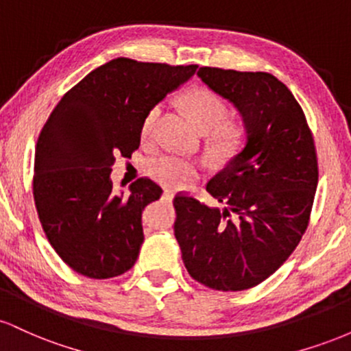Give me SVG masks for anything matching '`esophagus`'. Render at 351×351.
Masks as SVG:
<instances>
[{
    "label": "esophagus",
    "mask_w": 351,
    "mask_h": 351,
    "mask_svg": "<svg viewBox=\"0 0 351 351\" xmlns=\"http://www.w3.org/2000/svg\"><path fill=\"white\" fill-rule=\"evenodd\" d=\"M163 199H167V201H171L173 199V191H171V189H165V191H163Z\"/></svg>",
    "instance_id": "34e87169"
}]
</instances>
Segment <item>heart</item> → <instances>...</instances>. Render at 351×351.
Wrapping results in <instances>:
<instances>
[{"instance_id":"obj_1","label":"heart","mask_w":351,"mask_h":351,"mask_svg":"<svg viewBox=\"0 0 351 351\" xmlns=\"http://www.w3.org/2000/svg\"><path fill=\"white\" fill-rule=\"evenodd\" d=\"M184 107L189 117L195 120L201 130H213L215 142L219 148L234 147L241 136V125L231 120H223L226 117L228 107L221 95L206 87H195L184 95ZM162 106L156 104L143 117L140 135L143 140H150L155 122L158 119ZM201 165L196 160L184 158L176 155H162L152 158L147 163V173L153 180L168 186H184L198 178Z\"/></svg>"}]
</instances>
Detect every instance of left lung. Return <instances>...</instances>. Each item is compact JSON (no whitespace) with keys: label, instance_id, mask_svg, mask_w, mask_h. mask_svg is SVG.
Returning <instances> with one entry per match:
<instances>
[{"label":"left lung","instance_id":"left-lung-1","mask_svg":"<svg viewBox=\"0 0 351 351\" xmlns=\"http://www.w3.org/2000/svg\"><path fill=\"white\" fill-rule=\"evenodd\" d=\"M199 79L237 107L245 143L206 191L173 199L175 237L189 276L209 289L245 291L280 267L308 226L318 183L315 143L292 92L267 72L199 67Z\"/></svg>","mask_w":351,"mask_h":351}]
</instances>
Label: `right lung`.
<instances>
[{
  "instance_id": "1",
  "label": "right lung",
  "mask_w": 351,
  "mask_h": 351,
  "mask_svg": "<svg viewBox=\"0 0 351 351\" xmlns=\"http://www.w3.org/2000/svg\"><path fill=\"white\" fill-rule=\"evenodd\" d=\"M198 66L119 58L64 94L44 123L34 155L33 195L44 234L72 271L110 279L134 267L142 211L162 196L150 178L128 193L110 181L115 156L140 147L143 117Z\"/></svg>"
}]
</instances>
